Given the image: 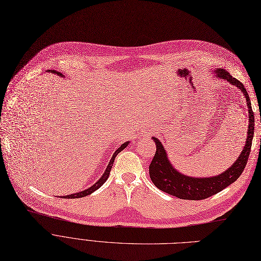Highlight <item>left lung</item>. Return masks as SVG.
<instances>
[{
    "label": "left lung",
    "instance_id": "left-lung-1",
    "mask_svg": "<svg viewBox=\"0 0 261 261\" xmlns=\"http://www.w3.org/2000/svg\"><path fill=\"white\" fill-rule=\"evenodd\" d=\"M216 74L220 79L226 80L231 85L238 87L246 98L250 118L246 143L238 159L234 161V164L228 170L223 172L222 174L218 176L196 178L182 175L173 168L167 158V154L163 144L160 143V141L157 138L153 137L156 143V152L154 158L152 159L150 167H148L151 179L158 189L173 196L181 198V200L200 201L222 191L223 189L226 188L227 186H229L230 184H232L239 178L250 156L252 141L254 137L255 118L249 94H247V91L244 88L243 84L237 79L232 77L227 71L223 69H218L216 70Z\"/></svg>",
    "mask_w": 261,
    "mask_h": 261
}]
</instances>
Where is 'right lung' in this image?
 <instances>
[{"label":"right lung","mask_w":261,"mask_h":261,"mask_svg":"<svg viewBox=\"0 0 261 261\" xmlns=\"http://www.w3.org/2000/svg\"><path fill=\"white\" fill-rule=\"evenodd\" d=\"M53 73H57V74H59V75H61V74H60L59 72H54V71H53ZM127 144H128V142L123 143V144L118 148V150L115 152V154L113 155V158H111L110 161H109L108 167H107L106 171L104 172V174L102 175V177H101L100 179H98V180L92 186V187H90L89 189H87V190H85V191L79 192V193H74V194H70V195H66V196H60V197H64V198H79V197H84V196H86V195H89V194H91L92 192H94L95 190H97V189L100 188L101 186L107 180V178H108V176H109L110 170H111V168H113V165H114V161H115L116 156H117L122 150H124V148H125V147L127 146Z\"/></svg>","instance_id":"obj_1"}]
</instances>
